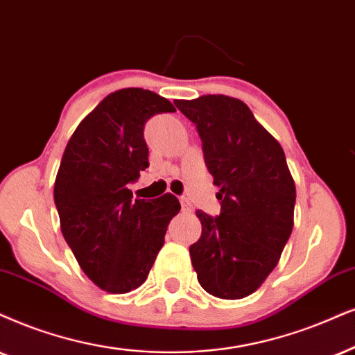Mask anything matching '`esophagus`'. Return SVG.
<instances>
[{
    "mask_svg": "<svg viewBox=\"0 0 355 355\" xmlns=\"http://www.w3.org/2000/svg\"><path fill=\"white\" fill-rule=\"evenodd\" d=\"M180 203H182V209L183 211H191V203H190V200L187 198V196H182Z\"/></svg>",
    "mask_w": 355,
    "mask_h": 355,
    "instance_id": "1",
    "label": "esophagus"
}]
</instances>
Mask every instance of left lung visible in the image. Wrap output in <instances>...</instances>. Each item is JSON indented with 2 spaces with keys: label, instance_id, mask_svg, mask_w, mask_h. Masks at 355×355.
Segmentation results:
<instances>
[{
  "label": "left lung",
  "instance_id": "obj_1",
  "mask_svg": "<svg viewBox=\"0 0 355 355\" xmlns=\"http://www.w3.org/2000/svg\"><path fill=\"white\" fill-rule=\"evenodd\" d=\"M175 106L196 124L221 200L216 218L196 211L201 236L190 245L193 268L213 297L244 298L277 267L293 230L297 190L285 152L237 98L203 95Z\"/></svg>",
  "mask_w": 355,
  "mask_h": 355
}]
</instances>
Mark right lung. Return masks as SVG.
I'll use <instances>...</instances> for the list:
<instances>
[{
  "mask_svg": "<svg viewBox=\"0 0 355 355\" xmlns=\"http://www.w3.org/2000/svg\"><path fill=\"white\" fill-rule=\"evenodd\" d=\"M173 111L167 98L149 89H118L78 124L65 147L53 185L62 234L85 275L107 293L144 284L180 211L172 193L132 200L128 188L149 167L147 119Z\"/></svg>",
  "mask_w": 355,
  "mask_h": 355,
  "instance_id": "obj_1",
  "label": "right lung"
}]
</instances>
